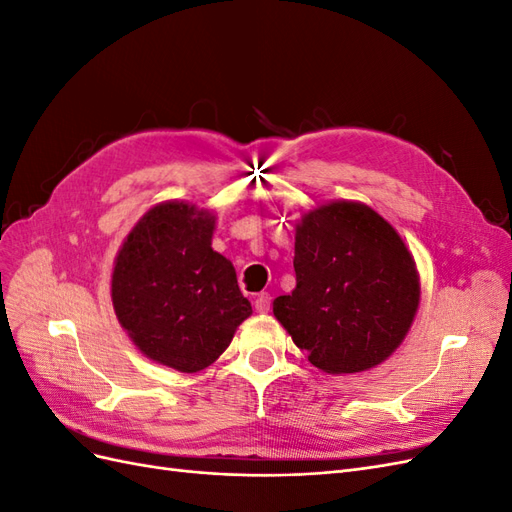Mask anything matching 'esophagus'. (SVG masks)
<instances>
[{
    "instance_id": "34e87169",
    "label": "esophagus",
    "mask_w": 512,
    "mask_h": 512,
    "mask_svg": "<svg viewBox=\"0 0 512 512\" xmlns=\"http://www.w3.org/2000/svg\"><path fill=\"white\" fill-rule=\"evenodd\" d=\"M254 307L258 314H269L271 312V294L269 292H260L256 301H254Z\"/></svg>"
}]
</instances>
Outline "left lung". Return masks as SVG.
<instances>
[{
  "label": "left lung",
  "mask_w": 512,
  "mask_h": 512,
  "mask_svg": "<svg viewBox=\"0 0 512 512\" xmlns=\"http://www.w3.org/2000/svg\"><path fill=\"white\" fill-rule=\"evenodd\" d=\"M297 286L273 314L324 374L380 365L404 342L421 277L397 230L359 200H331L294 228Z\"/></svg>",
  "instance_id": "8db88e82"
}]
</instances>
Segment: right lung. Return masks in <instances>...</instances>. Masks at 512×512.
<instances>
[{
	"label": "right lung",
	"mask_w": 512,
	"mask_h": 512,
	"mask_svg": "<svg viewBox=\"0 0 512 512\" xmlns=\"http://www.w3.org/2000/svg\"><path fill=\"white\" fill-rule=\"evenodd\" d=\"M215 215L185 200L151 207L119 247L111 299L147 359L196 374L220 359L252 305L211 247Z\"/></svg>",
	"instance_id": "obj_1"
}]
</instances>
